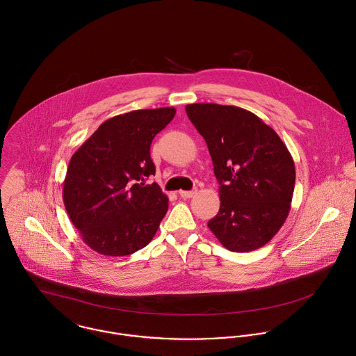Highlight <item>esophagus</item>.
I'll return each mask as SVG.
<instances>
[{
	"label": "esophagus",
	"instance_id": "34e87169",
	"mask_svg": "<svg viewBox=\"0 0 356 356\" xmlns=\"http://www.w3.org/2000/svg\"><path fill=\"white\" fill-rule=\"evenodd\" d=\"M196 193H197V189H193V191H181V192H179V196L184 197V199H191V197H193Z\"/></svg>",
	"mask_w": 356,
	"mask_h": 356
}]
</instances>
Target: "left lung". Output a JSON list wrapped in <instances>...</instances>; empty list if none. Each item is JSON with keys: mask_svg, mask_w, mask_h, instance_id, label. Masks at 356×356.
<instances>
[{"mask_svg": "<svg viewBox=\"0 0 356 356\" xmlns=\"http://www.w3.org/2000/svg\"><path fill=\"white\" fill-rule=\"evenodd\" d=\"M206 139L220 182L221 206L209 221L220 243L236 252L265 245L284 224L296 167L279 135L254 113L217 104L186 105Z\"/></svg>", "mask_w": 356, "mask_h": 356, "instance_id": "1", "label": "left lung"}]
</instances>
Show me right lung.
I'll return each mask as SVG.
<instances>
[{"instance_id":"1","label":"right lung","mask_w":356,"mask_h":356,"mask_svg":"<svg viewBox=\"0 0 356 356\" xmlns=\"http://www.w3.org/2000/svg\"><path fill=\"white\" fill-rule=\"evenodd\" d=\"M175 116L174 108L134 111L106 120L72 156L63 182L70 221L94 251L129 255L156 235L168 210L157 184L153 138Z\"/></svg>"}]
</instances>
